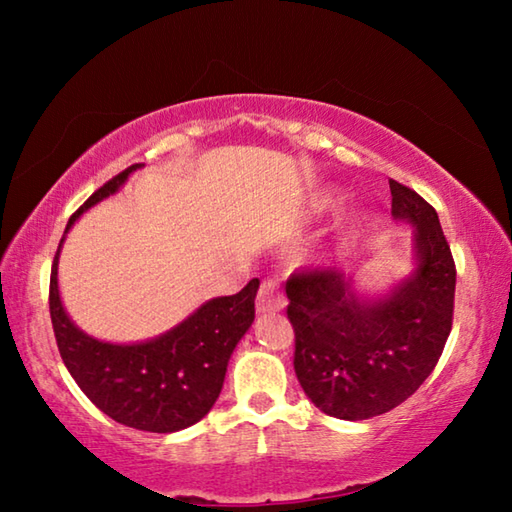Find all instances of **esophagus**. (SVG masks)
<instances>
[{
    "label": "esophagus",
    "mask_w": 512,
    "mask_h": 512,
    "mask_svg": "<svg viewBox=\"0 0 512 512\" xmlns=\"http://www.w3.org/2000/svg\"><path fill=\"white\" fill-rule=\"evenodd\" d=\"M287 307V298L277 280H266L257 293V314H277Z\"/></svg>",
    "instance_id": "1"
}]
</instances>
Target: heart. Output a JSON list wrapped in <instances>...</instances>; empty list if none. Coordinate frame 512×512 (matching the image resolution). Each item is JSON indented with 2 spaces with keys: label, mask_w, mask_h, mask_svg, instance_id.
Listing matches in <instances>:
<instances>
[{
  "label": "heart",
  "mask_w": 512,
  "mask_h": 512,
  "mask_svg": "<svg viewBox=\"0 0 512 512\" xmlns=\"http://www.w3.org/2000/svg\"><path fill=\"white\" fill-rule=\"evenodd\" d=\"M332 203H334V196H332V194H325V196L318 198L316 205H318V207H327V205H332ZM352 228H354V225H352ZM352 228H350V230H352Z\"/></svg>",
  "instance_id": "heart-1"
}]
</instances>
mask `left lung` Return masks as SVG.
I'll use <instances>...</instances> for the list:
<instances>
[{
    "instance_id": "left-lung-1",
    "label": "left lung",
    "mask_w": 512,
    "mask_h": 512,
    "mask_svg": "<svg viewBox=\"0 0 512 512\" xmlns=\"http://www.w3.org/2000/svg\"><path fill=\"white\" fill-rule=\"evenodd\" d=\"M393 219L413 228V268L381 291L341 271L293 273L289 320L296 375L320 411L368 420L418 391L443 354L454 314L456 268L438 214L391 180Z\"/></svg>"
}]
</instances>
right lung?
<instances>
[{"mask_svg": "<svg viewBox=\"0 0 512 512\" xmlns=\"http://www.w3.org/2000/svg\"><path fill=\"white\" fill-rule=\"evenodd\" d=\"M133 164L97 189L69 219L51 266L49 311L60 357L90 402L126 427L173 433L203 420L219 400L228 361L255 320L259 280L235 296L203 302L164 334L137 343H110L85 334L65 311L58 289V257L67 232L81 216L115 196Z\"/></svg>", "mask_w": 512, "mask_h": 512, "instance_id": "add662e5", "label": "right lung"}]
</instances>
